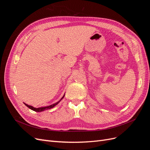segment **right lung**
I'll return each instance as SVG.
<instances>
[{
  "label": "right lung",
  "instance_id": "obj_1",
  "mask_svg": "<svg viewBox=\"0 0 150 150\" xmlns=\"http://www.w3.org/2000/svg\"><path fill=\"white\" fill-rule=\"evenodd\" d=\"M64 96H63V97L61 98V99H62L63 98H64ZM59 101H58V102H57L56 103H54V104H52V105H50V106H49L42 107V108H34L33 106H29V105H28V104H25V103H24V104H25V105L27 107H28L29 108H30V110H33V111H36V112H41V111H45V110H49V109L52 108L53 107H54L56 105H57V104L59 103Z\"/></svg>",
  "mask_w": 150,
  "mask_h": 150
}]
</instances>
